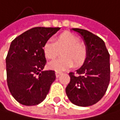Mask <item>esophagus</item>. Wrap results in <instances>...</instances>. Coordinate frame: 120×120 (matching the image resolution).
Wrapping results in <instances>:
<instances>
[{
	"label": "esophagus",
	"instance_id": "obj_1",
	"mask_svg": "<svg viewBox=\"0 0 120 120\" xmlns=\"http://www.w3.org/2000/svg\"><path fill=\"white\" fill-rule=\"evenodd\" d=\"M55 74H56V77H59L61 75V72H59V71H56L55 72Z\"/></svg>",
	"mask_w": 120,
	"mask_h": 120
}]
</instances>
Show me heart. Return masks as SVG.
Segmentation results:
<instances>
[{"mask_svg": "<svg viewBox=\"0 0 120 120\" xmlns=\"http://www.w3.org/2000/svg\"><path fill=\"white\" fill-rule=\"evenodd\" d=\"M44 56L47 59H54L61 52L63 57L55 60L48 64V67L56 71H62L71 68L73 63L79 66L84 63L87 57V49L79 43L78 38L70 33L59 35L55 41L49 39L42 46Z\"/></svg>", "mask_w": 120, "mask_h": 120, "instance_id": "1", "label": "heart"}]
</instances>
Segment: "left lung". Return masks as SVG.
<instances>
[{"mask_svg":"<svg viewBox=\"0 0 120 120\" xmlns=\"http://www.w3.org/2000/svg\"><path fill=\"white\" fill-rule=\"evenodd\" d=\"M79 33L87 47V57L83 65L70 72V82L65 93L74 104L92 106L105 95L110 82V55L104 41L91 32L73 28Z\"/></svg>","mask_w":120,"mask_h":120,"instance_id":"1","label":"left lung"}]
</instances>
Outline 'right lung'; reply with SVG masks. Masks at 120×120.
Returning a JSON list of instances; mask_svg holds the SVG:
<instances>
[{"instance_id": "add662e5", "label": "right lung", "mask_w": 120, "mask_h": 120, "mask_svg": "<svg viewBox=\"0 0 120 120\" xmlns=\"http://www.w3.org/2000/svg\"><path fill=\"white\" fill-rule=\"evenodd\" d=\"M60 27H36L15 38L6 58L7 84L11 94L19 103L35 106L48 94L55 72L43 71L46 60L42 46Z\"/></svg>"}]
</instances>
